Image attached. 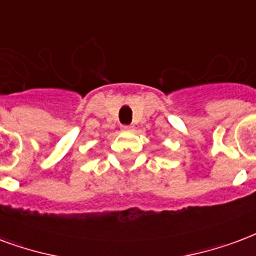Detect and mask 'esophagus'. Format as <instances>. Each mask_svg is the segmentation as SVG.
Instances as JSON below:
<instances>
[{
    "label": "esophagus",
    "mask_w": 256,
    "mask_h": 256,
    "mask_svg": "<svg viewBox=\"0 0 256 256\" xmlns=\"http://www.w3.org/2000/svg\"><path fill=\"white\" fill-rule=\"evenodd\" d=\"M122 132H132V130H134V126H132V124H124V126H122Z\"/></svg>",
    "instance_id": "34e87169"
}]
</instances>
